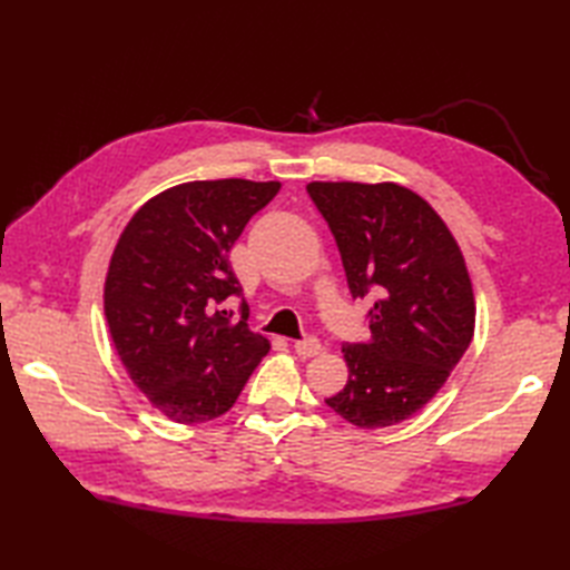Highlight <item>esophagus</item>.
Here are the masks:
<instances>
[{"instance_id":"1","label":"esophagus","mask_w":570,"mask_h":570,"mask_svg":"<svg viewBox=\"0 0 570 570\" xmlns=\"http://www.w3.org/2000/svg\"><path fill=\"white\" fill-rule=\"evenodd\" d=\"M294 350H296V355H301V357H316L323 350V345H321L318 337H306V341H296Z\"/></svg>"}]
</instances>
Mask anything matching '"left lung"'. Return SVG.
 <instances>
[{
    "mask_svg": "<svg viewBox=\"0 0 570 570\" xmlns=\"http://www.w3.org/2000/svg\"><path fill=\"white\" fill-rule=\"evenodd\" d=\"M306 188L341 249L350 294H374L372 341L343 345L347 384L325 404L357 429L394 426L431 402L475 333L463 252L441 215L404 186Z\"/></svg>",
    "mask_w": 570,
    "mask_h": 570,
    "instance_id": "8db88e82",
    "label": "left lung"
}]
</instances>
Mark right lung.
I'll return each mask as SVG.
<instances>
[{"label": "right lung", "instance_id": "add662e5", "mask_svg": "<svg viewBox=\"0 0 570 570\" xmlns=\"http://www.w3.org/2000/svg\"><path fill=\"white\" fill-rule=\"evenodd\" d=\"M278 180H188L131 215L105 276V318L129 380L176 423L233 409L269 341L233 321L229 249Z\"/></svg>", "mask_w": 570, "mask_h": 570}]
</instances>
